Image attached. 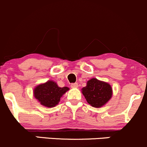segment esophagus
I'll return each instance as SVG.
<instances>
[{"label": "esophagus", "mask_w": 147, "mask_h": 147, "mask_svg": "<svg viewBox=\"0 0 147 147\" xmlns=\"http://www.w3.org/2000/svg\"><path fill=\"white\" fill-rule=\"evenodd\" d=\"M78 83H72V84H71V87L72 88H78Z\"/></svg>", "instance_id": "obj_1"}]
</instances>
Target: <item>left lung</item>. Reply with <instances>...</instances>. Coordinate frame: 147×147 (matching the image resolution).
<instances>
[{"instance_id": "obj_1", "label": "left lung", "mask_w": 147, "mask_h": 147, "mask_svg": "<svg viewBox=\"0 0 147 147\" xmlns=\"http://www.w3.org/2000/svg\"><path fill=\"white\" fill-rule=\"evenodd\" d=\"M87 102L93 107L99 108L105 105L112 96V88L109 83L92 78L82 89Z\"/></svg>"}]
</instances>
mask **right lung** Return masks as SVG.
Wrapping results in <instances>:
<instances>
[{
	"mask_svg": "<svg viewBox=\"0 0 147 147\" xmlns=\"http://www.w3.org/2000/svg\"><path fill=\"white\" fill-rule=\"evenodd\" d=\"M69 88L67 87L60 88L52 80L39 85L34 89V97L42 105L47 107H53L59 103L61 96Z\"/></svg>",
	"mask_w": 147,
	"mask_h": 147,
	"instance_id": "add662e5",
	"label": "right lung"
}]
</instances>
